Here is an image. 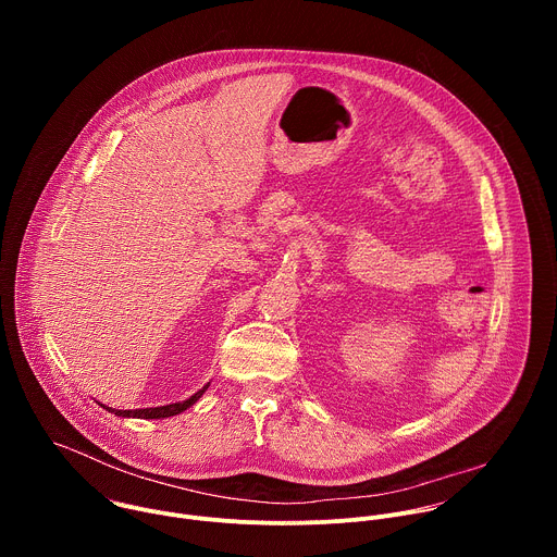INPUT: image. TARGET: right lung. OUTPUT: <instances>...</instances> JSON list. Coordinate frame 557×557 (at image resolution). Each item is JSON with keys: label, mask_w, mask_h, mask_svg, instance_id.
<instances>
[{"label": "right lung", "mask_w": 557, "mask_h": 557, "mask_svg": "<svg viewBox=\"0 0 557 557\" xmlns=\"http://www.w3.org/2000/svg\"><path fill=\"white\" fill-rule=\"evenodd\" d=\"M209 387V383L207 385H202L196 394H191L189 399H185V401H178V404H170V406H158V408H140V410H114V408H108V406H103L108 412H112V414H116V417H123V419H170V417H176V414H181V412H185L187 408H191L200 396L205 394V389Z\"/></svg>", "instance_id": "obj_1"}]
</instances>
